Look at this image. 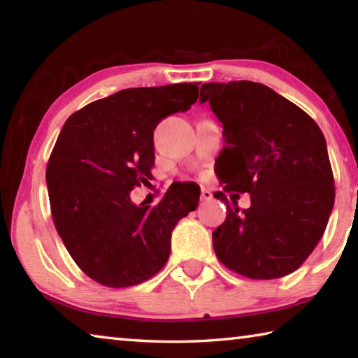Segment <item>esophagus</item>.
<instances>
[{
	"mask_svg": "<svg viewBox=\"0 0 358 358\" xmlns=\"http://www.w3.org/2000/svg\"><path fill=\"white\" fill-rule=\"evenodd\" d=\"M211 199H213V194H211V191H210V189H202V192H201V201L207 202V201H211Z\"/></svg>",
	"mask_w": 358,
	"mask_h": 358,
	"instance_id": "1",
	"label": "esophagus"
}]
</instances>
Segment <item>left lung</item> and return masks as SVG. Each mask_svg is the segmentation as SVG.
Instances as JSON below:
<instances>
[{
    "label": "left lung",
    "mask_w": 358,
    "mask_h": 358,
    "mask_svg": "<svg viewBox=\"0 0 358 358\" xmlns=\"http://www.w3.org/2000/svg\"><path fill=\"white\" fill-rule=\"evenodd\" d=\"M222 123L224 147L216 159L227 216L213 232L220 262L250 280L292 273L314 251L335 203V180L325 137L310 115L262 83H205ZM252 207L240 210L238 194Z\"/></svg>",
    "instance_id": "1"
}]
</instances>
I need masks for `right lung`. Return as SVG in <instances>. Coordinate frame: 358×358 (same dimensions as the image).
<instances>
[{
    "instance_id": "add662e5",
    "label": "right lung",
    "mask_w": 358,
    "mask_h": 358,
    "mask_svg": "<svg viewBox=\"0 0 358 358\" xmlns=\"http://www.w3.org/2000/svg\"><path fill=\"white\" fill-rule=\"evenodd\" d=\"M199 83L128 88L66 120L48 157L52 217L85 275L107 287L155 276L171 254L172 230L199 205L201 191L181 185L161 202L134 205L129 192L151 180L153 132L197 101Z\"/></svg>"
}]
</instances>
